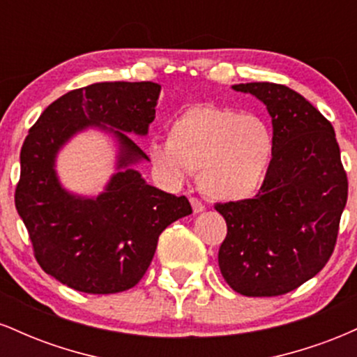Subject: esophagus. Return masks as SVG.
<instances>
[{"mask_svg":"<svg viewBox=\"0 0 357 357\" xmlns=\"http://www.w3.org/2000/svg\"><path fill=\"white\" fill-rule=\"evenodd\" d=\"M191 206H192V211H195V213L204 211V204L199 202L198 198H191Z\"/></svg>","mask_w":357,"mask_h":357,"instance_id":"esophagus-1","label":"esophagus"}]
</instances>
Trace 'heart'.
<instances>
[{
	"label": "heart",
	"instance_id": "1",
	"mask_svg": "<svg viewBox=\"0 0 357 357\" xmlns=\"http://www.w3.org/2000/svg\"><path fill=\"white\" fill-rule=\"evenodd\" d=\"M272 127L257 114L198 104L174 117L169 137L147 146L151 165L169 183L199 171L202 191L216 202H245L267 181L275 159Z\"/></svg>",
	"mask_w": 357,
	"mask_h": 357
}]
</instances>
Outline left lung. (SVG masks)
Wrapping results in <instances>:
<instances>
[{"instance_id": "obj_1", "label": "left lung", "mask_w": 357, "mask_h": 357, "mask_svg": "<svg viewBox=\"0 0 357 357\" xmlns=\"http://www.w3.org/2000/svg\"><path fill=\"white\" fill-rule=\"evenodd\" d=\"M233 90L264 102L277 151L255 198L215 204L228 228L218 265L241 296H284L317 275L333 255L347 176L333 124L301 93L270 82Z\"/></svg>"}]
</instances>
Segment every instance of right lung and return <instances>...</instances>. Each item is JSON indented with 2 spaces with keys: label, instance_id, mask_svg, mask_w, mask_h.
<instances>
[{
  "label": "right lung",
  "instance_id": "1",
  "mask_svg": "<svg viewBox=\"0 0 357 357\" xmlns=\"http://www.w3.org/2000/svg\"><path fill=\"white\" fill-rule=\"evenodd\" d=\"M159 92L154 82H100L72 90L43 110L24 139L16 210L40 267L73 290L132 289L151 265L159 235L192 213L186 196L158 190L129 167L149 159L129 132L146 136ZM87 126L107 130L119 144L118 173L96 199L68 193L54 171L61 146Z\"/></svg>",
  "mask_w": 357,
  "mask_h": 357
}]
</instances>
